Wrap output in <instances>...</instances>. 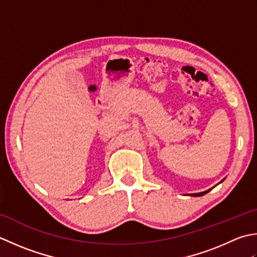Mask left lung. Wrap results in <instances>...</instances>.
<instances>
[{
  "mask_svg": "<svg viewBox=\"0 0 257 257\" xmlns=\"http://www.w3.org/2000/svg\"><path fill=\"white\" fill-rule=\"evenodd\" d=\"M207 192H209V190L205 191V192H202V193H195V194H193V196H203L204 194H206Z\"/></svg>",
  "mask_w": 257,
  "mask_h": 257,
  "instance_id": "obj_1",
  "label": "left lung"
}]
</instances>
